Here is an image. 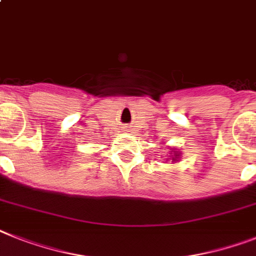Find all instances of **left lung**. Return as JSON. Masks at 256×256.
<instances>
[{
  "label": "left lung",
  "instance_id": "obj_1",
  "mask_svg": "<svg viewBox=\"0 0 256 256\" xmlns=\"http://www.w3.org/2000/svg\"><path fill=\"white\" fill-rule=\"evenodd\" d=\"M176 158H177V156L174 154V158H173V161H176Z\"/></svg>",
  "mask_w": 256,
  "mask_h": 256
}]
</instances>
